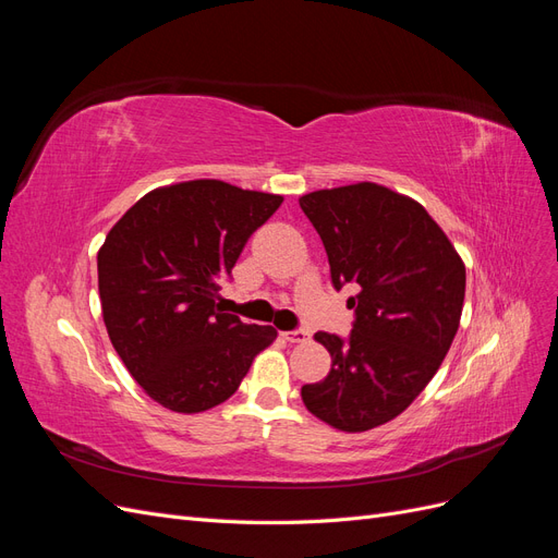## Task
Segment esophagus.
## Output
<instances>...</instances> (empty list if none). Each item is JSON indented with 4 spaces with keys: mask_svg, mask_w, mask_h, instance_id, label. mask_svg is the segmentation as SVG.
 <instances>
[{
    "mask_svg": "<svg viewBox=\"0 0 558 558\" xmlns=\"http://www.w3.org/2000/svg\"><path fill=\"white\" fill-rule=\"evenodd\" d=\"M281 337H283L286 342H291V344H302V342L310 340V332H305V330H289V332H281Z\"/></svg>",
    "mask_w": 558,
    "mask_h": 558,
    "instance_id": "1",
    "label": "esophagus"
}]
</instances>
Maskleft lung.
Wrapping results in <instances>:
<instances>
[{
	"label": "left lung",
	"instance_id": "obj_1",
	"mask_svg": "<svg viewBox=\"0 0 558 558\" xmlns=\"http://www.w3.org/2000/svg\"><path fill=\"white\" fill-rule=\"evenodd\" d=\"M326 246L335 289L359 283L349 342L316 332L330 353L326 379L302 386L305 408L344 433L402 414L440 369L461 324L465 265L416 199L361 181L302 195Z\"/></svg>",
	"mask_w": 558,
	"mask_h": 558
}]
</instances>
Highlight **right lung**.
Listing matches in <instances>:
<instances>
[{"instance_id": "add662e5", "label": "right lung", "mask_w": 558, "mask_h": 558, "mask_svg": "<svg viewBox=\"0 0 558 558\" xmlns=\"http://www.w3.org/2000/svg\"><path fill=\"white\" fill-rule=\"evenodd\" d=\"M283 202L218 179L160 185L118 218L97 251L109 340L144 393L179 414L207 412L238 391L277 340L218 312L248 238Z\"/></svg>"}]
</instances>
